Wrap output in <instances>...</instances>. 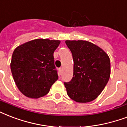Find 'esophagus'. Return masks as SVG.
<instances>
[{
  "instance_id": "1",
  "label": "esophagus",
  "mask_w": 127,
  "mask_h": 127,
  "mask_svg": "<svg viewBox=\"0 0 127 127\" xmlns=\"http://www.w3.org/2000/svg\"><path fill=\"white\" fill-rule=\"evenodd\" d=\"M59 71H60V73L62 72V71H63V68H62V67H60V68L59 69Z\"/></svg>"
}]
</instances>
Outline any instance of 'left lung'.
<instances>
[{"label": "left lung", "instance_id": "obj_1", "mask_svg": "<svg viewBox=\"0 0 127 127\" xmlns=\"http://www.w3.org/2000/svg\"><path fill=\"white\" fill-rule=\"evenodd\" d=\"M72 53L73 75L64 83L67 95L77 103H88L103 91L111 75V64L102 48L86 40H66Z\"/></svg>", "mask_w": 127, "mask_h": 127}]
</instances>
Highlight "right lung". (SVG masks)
<instances>
[{
	"label": "right lung",
	"instance_id": "obj_1",
	"mask_svg": "<svg viewBox=\"0 0 127 127\" xmlns=\"http://www.w3.org/2000/svg\"><path fill=\"white\" fill-rule=\"evenodd\" d=\"M60 40L35 39L14 50L10 69L18 89L26 97L38 99L46 95L58 79L54 52Z\"/></svg>",
	"mask_w": 127,
	"mask_h": 127
}]
</instances>
